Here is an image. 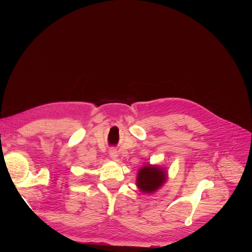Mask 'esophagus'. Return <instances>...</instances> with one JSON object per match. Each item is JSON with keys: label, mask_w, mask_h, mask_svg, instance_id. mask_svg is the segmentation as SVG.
Wrapping results in <instances>:
<instances>
[{"label": "esophagus", "mask_w": 252, "mask_h": 252, "mask_svg": "<svg viewBox=\"0 0 252 252\" xmlns=\"http://www.w3.org/2000/svg\"><path fill=\"white\" fill-rule=\"evenodd\" d=\"M109 157L113 159V161H117V158L119 157V154H118V150L114 149V148H111L109 150Z\"/></svg>", "instance_id": "obj_1"}]
</instances>
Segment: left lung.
<instances>
[{
  "instance_id": "1",
  "label": "left lung",
  "mask_w": 252,
  "mask_h": 252,
  "mask_svg": "<svg viewBox=\"0 0 252 252\" xmlns=\"http://www.w3.org/2000/svg\"><path fill=\"white\" fill-rule=\"evenodd\" d=\"M167 179V172L158 165H144L138 172L136 186L144 193L156 192Z\"/></svg>"
}]
</instances>
